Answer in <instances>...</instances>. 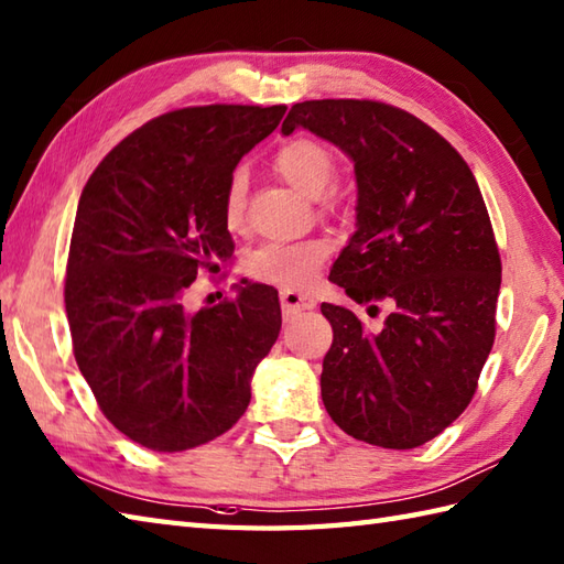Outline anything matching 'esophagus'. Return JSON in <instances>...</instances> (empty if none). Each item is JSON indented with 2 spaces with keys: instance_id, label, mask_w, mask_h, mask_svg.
Masks as SVG:
<instances>
[{
  "instance_id": "34e87169",
  "label": "esophagus",
  "mask_w": 564,
  "mask_h": 564,
  "mask_svg": "<svg viewBox=\"0 0 564 564\" xmlns=\"http://www.w3.org/2000/svg\"><path fill=\"white\" fill-rule=\"evenodd\" d=\"M281 307H283V315H297L303 313V310H313L315 307V297L310 293H301V291H291V289H283L281 291Z\"/></svg>"
}]
</instances>
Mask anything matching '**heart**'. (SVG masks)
<instances>
[{"mask_svg": "<svg viewBox=\"0 0 564 564\" xmlns=\"http://www.w3.org/2000/svg\"><path fill=\"white\" fill-rule=\"evenodd\" d=\"M273 170L285 182L310 198H322V206L332 208L327 196L337 184V158L327 142L301 135L275 150ZM223 220L230 232H239L247 220V176L242 170L230 174L223 191ZM329 257L325 239H301V242H269L247 257V273L254 281L297 289L313 281L317 269Z\"/></svg>", "mask_w": 564, "mask_h": 564, "instance_id": "heart-1", "label": "heart"}]
</instances>
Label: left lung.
<instances>
[{
    "label": "left lung",
    "mask_w": 564,
    "mask_h": 564,
    "mask_svg": "<svg viewBox=\"0 0 564 564\" xmlns=\"http://www.w3.org/2000/svg\"><path fill=\"white\" fill-rule=\"evenodd\" d=\"M354 160L358 230L329 281L358 305L390 301L380 332L322 303L334 339L322 402L346 434L416 448L470 404L495 344L501 259L470 166L410 111L373 99L295 104L283 121ZM376 307V305H373Z\"/></svg>",
    "instance_id": "left-lung-1"
}]
</instances>
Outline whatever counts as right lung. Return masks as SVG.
Here are the masks:
<instances>
[{
    "label": "right lung",
    "instance_id": "obj_1",
    "mask_svg": "<svg viewBox=\"0 0 564 564\" xmlns=\"http://www.w3.org/2000/svg\"><path fill=\"white\" fill-rule=\"evenodd\" d=\"M283 113V104L166 111L118 142L82 191L65 273L72 351L104 416L150 451H188L232 429L279 339L271 285L198 313L184 297L232 257L225 184Z\"/></svg>",
    "mask_w": 564,
    "mask_h": 564
}]
</instances>
